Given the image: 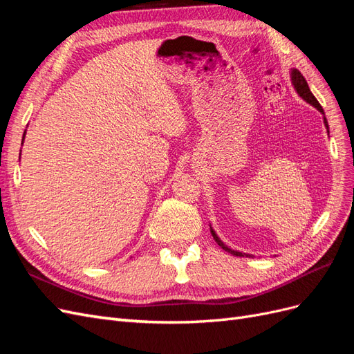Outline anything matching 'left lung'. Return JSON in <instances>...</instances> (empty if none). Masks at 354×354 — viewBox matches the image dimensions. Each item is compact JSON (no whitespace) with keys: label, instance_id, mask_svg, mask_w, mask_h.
I'll use <instances>...</instances> for the list:
<instances>
[{"label":"left lung","instance_id":"8db88e82","mask_svg":"<svg viewBox=\"0 0 354 354\" xmlns=\"http://www.w3.org/2000/svg\"><path fill=\"white\" fill-rule=\"evenodd\" d=\"M291 80H292V84H294V88L297 90V93L301 95V97L307 102V103H310V104H313L315 108L319 111V112H322L324 115H325V112H324V109H322V106H320V103L316 100V97L315 95L312 94V91H310V88H308V84H307V81L304 80V77L301 75V72L299 71H297V69H292V72H291ZM324 121H325V125H326V128L329 130V127H328V121H326V118L324 116ZM329 133V131H328ZM211 234H212V238L216 239V242L221 246V248L224 250V251H227V252H230V254H233V255H238V257H250L248 254H242V252H239V251H233V250H230L229 246H226L224 245L221 241H220V238L217 236L216 234V232H214L212 229H211Z\"/></svg>","mask_w":354,"mask_h":354}]
</instances>
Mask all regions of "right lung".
<instances>
[{"instance_id": "add662e5", "label": "right lung", "mask_w": 354, "mask_h": 354, "mask_svg": "<svg viewBox=\"0 0 354 354\" xmlns=\"http://www.w3.org/2000/svg\"><path fill=\"white\" fill-rule=\"evenodd\" d=\"M24 138H25V134H24Z\"/></svg>"}]
</instances>
